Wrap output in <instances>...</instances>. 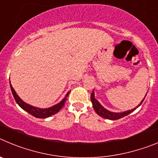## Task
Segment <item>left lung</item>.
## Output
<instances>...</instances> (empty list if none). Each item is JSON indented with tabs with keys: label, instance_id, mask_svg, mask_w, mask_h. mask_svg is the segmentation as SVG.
I'll return each instance as SVG.
<instances>
[{
	"label": "left lung",
	"instance_id": "8db88e82",
	"mask_svg": "<svg viewBox=\"0 0 158 158\" xmlns=\"http://www.w3.org/2000/svg\"><path fill=\"white\" fill-rule=\"evenodd\" d=\"M145 97H146V96H145ZM144 99L142 100V102L139 104V106H140L141 104H142V103L143 102ZM91 100H92V103H93V108H94L95 111H96V112L100 115V116L103 117V118H107V119H111V120H116V119H118V118H123V117L129 115L130 113L133 112V111L136 109V108H135V109L130 110V111H127L121 113H115V112H111V111H107V110L105 109L104 107H102L101 104H100V103H99L96 99H95L94 91H93V93H92L91 94ZM139 106H138V107H139Z\"/></svg>",
	"mask_w": 158,
	"mask_h": 158
}]
</instances>
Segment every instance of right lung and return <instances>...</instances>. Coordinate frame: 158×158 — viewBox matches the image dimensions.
<instances>
[{
  "mask_svg": "<svg viewBox=\"0 0 158 158\" xmlns=\"http://www.w3.org/2000/svg\"><path fill=\"white\" fill-rule=\"evenodd\" d=\"M10 88H11V90H12V95H13L14 96V99H15V100L16 101V103L19 104V107H21L24 111H27L29 114L32 115L33 116L36 117V118H47V117L51 116V115H54V114H56L57 112H58L60 110L62 109V107L65 105V100H66V98L68 97V96H69V92H68V93L66 94L65 98H64L62 101L60 102V103H58V104H56V105L49 107V108H46V109H41V108L32 107V106L24 103V102H23V100L19 98V96H18V95L16 94V93L15 92L13 88H12L11 83H10Z\"/></svg>",
  "mask_w": 158,
  "mask_h": 158,
  "instance_id": "obj_1",
  "label": "right lung"
}]
</instances>
